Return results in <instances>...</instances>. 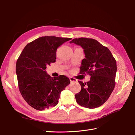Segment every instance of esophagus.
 Instances as JSON below:
<instances>
[{"label":"esophagus","mask_w":135,"mask_h":135,"mask_svg":"<svg viewBox=\"0 0 135 135\" xmlns=\"http://www.w3.org/2000/svg\"><path fill=\"white\" fill-rule=\"evenodd\" d=\"M70 80L71 83L73 82H75V81H77V80L74 78H73V77H70Z\"/></svg>","instance_id":"34e87169"}]
</instances>
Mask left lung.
Listing matches in <instances>:
<instances>
[{
  "label": "left lung",
  "mask_w": 135,
  "mask_h": 135,
  "mask_svg": "<svg viewBox=\"0 0 135 135\" xmlns=\"http://www.w3.org/2000/svg\"><path fill=\"white\" fill-rule=\"evenodd\" d=\"M70 43L84 50L85 59L81 61L80 74L91 76L87 83L78 81L81 91L75 95L77 103L89 109L99 107L108 100L115 87L116 60L109 49L95 39L75 38Z\"/></svg>",
  "instance_id": "1"
}]
</instances>
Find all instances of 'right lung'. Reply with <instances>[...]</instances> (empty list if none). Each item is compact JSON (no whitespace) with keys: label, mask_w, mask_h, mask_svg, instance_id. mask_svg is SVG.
<instances>
[{"label":"right lung","mask_w":135,"mask_h":135,"mask_svg":"<svg viewBox=\"0 0 135 135\" xmlns=\"http://www.w3.org/2000/svg\"><path fill=\"white\" fill-rule=\"evenodd\" d=\"M71 39L42 36L28 43L20 54L16 66L19 90L26 103L35 109L55 107L61 91L70 84L67 76L52 78L46 69L56 62L58 47Z\"/></svg>","instance_id":"1"}]
</instances>
